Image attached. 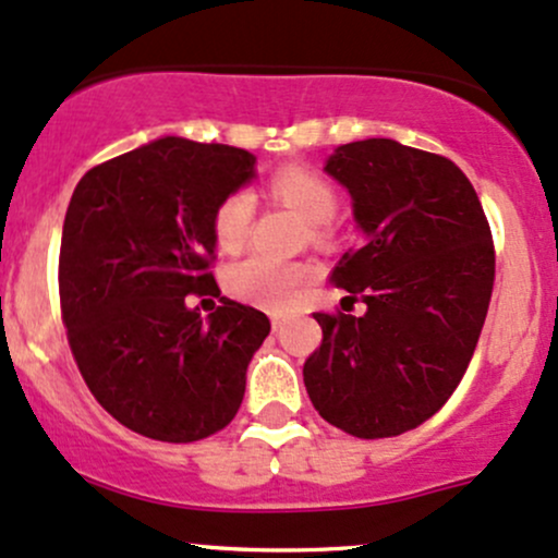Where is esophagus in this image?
Here are the masks:
<instances>
[{
  "label": "esophagus",
  "mask_w": 558,
  "mask_h": 558,
  "mask_svg": "<svg viewBox=\"0 0 558 558\" xmlns=\"http://www.w3.org/2000/svg\"><path fill=\"white\" fill-rule=\"evenodd\" d=\"M281 325H284V314H279V311H274V314H271V327H274V332H279Z\"/></svg>",
  "instance_id": "1"
}]
</instances>
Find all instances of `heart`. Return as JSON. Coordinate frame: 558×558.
Masks as SVG:
<instances>
[{"label":"heart","instance_id":"1","mask_svg":"<svg viewBox=\"0 0 558 558\" xmlns=\"http://www.w3.org/2000/svg\"><path fill=\"white\" fill-rule=\"evenodd\" d=\"M271 194L287 207L295 209L311 226H325L332 220L335 191L325 178L305 167H281L271 178ZM255 215V199L247 191L226 196L215 213V242L226 253H236L247 242L250 223ZM308 268L295 260H279L274 255H253L233 263L226 274V290L236 301L260 305V308H287L301 292Z\"/></svg>","mask_w":558,"mask_h":558}]
</instances>
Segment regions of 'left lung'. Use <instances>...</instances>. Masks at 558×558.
Wrapping results in <instances>:
<instances>
[{"instance_id": "8db88e82", "label": "left lung", "mask_w": 558, "mask_h": 558, "mask_svg": "<svg viewBox=\"0 0 558 558\" xmlns=\"http://www.w3.org/2000/svg\"><path fill=\"white\" fill-rule=\"evenodd\" d=\"M325 172L349 191L362 244L332 281L362 316L314 314L322 345L303 383L327 423L399 436L445 407L473 356L495 281L493 233L454 161L391 137L345 143Z\"/></svg>"}]
</instances>
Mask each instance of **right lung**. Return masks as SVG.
I'll list each match as a JSON object with an SVG mask.
<instances>
[{
	"mask_svg": "<svg viewBox=\"0 0 558 558\" xmlns=\"http://www.w3.org/2000/svg\"><path fill=\"white\" fill-rule=\"evenodd\" d=\"M255 178L244 148L165 135L76 183L58 268L69 345L93 397L135 434L199 441L242 404L271 322L229 298L202 316L185 295H220L215 213Z\"/></svg>",
	"mask_w": 558,
	"mask_h": 558,
	"instance_id": "add662e5",
	"label": "right lung"
}]
</instances>
